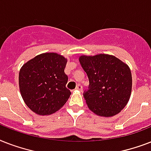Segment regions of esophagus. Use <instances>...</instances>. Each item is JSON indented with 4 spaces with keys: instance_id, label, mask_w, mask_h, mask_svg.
I'll return each instance as SVG.
<instances>
[{
    "instance_id": "esophagus-1",
    "label": "esophagus",
    "mask_w": 151,
    "mask_h": 151,
    "mask_svg": "<svg viewBox=\"0 0 151 151\" xmlns=\"http://www.w3.org/2000/svg\"><path fill=\"white\" fill-rule=\"evenodd\" d=\"M76 89L77 90H79V91H82L83 90V87H82V85H81V84H78V85H77V87H76Z\"/></svg>"
}]
</instances>
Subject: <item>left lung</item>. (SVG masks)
<instances>
[{
	"mask_svg": "<svg viewBox=\"0 0 151 151\" xmlns=\"http://www.w3.org/2000/svg\"><path fill=\"white\" fill-rule=\"evenodd\" d=\"M89 85L83 96L88 106L99 116L112 117L126 106L131 96L132 73L115 56L100 54L80 57Z\"/></svg>",
	"mask_w": 151,
	"mask_h": 151,
	"instance_id": "obj_1",
	"label": "left lung"
}]
</instances>
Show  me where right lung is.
<instances>
[{"label": "right lung", "instance_id": "obj_1", "mask_svg": "<svg viewBox=\"0 0 151 151\" xmlns=\"http://www.w3.org/2000/svg\"><path fill=\"white\" fill-rule=\"evenodd\" d=\"M66 59L56 53H44L25 63L19 71L21 95L28 107L47 115L60 109L70 96L64 72Z\"/></svg>", "mask_w": 151, "mask_h": 151}]
</instances>
